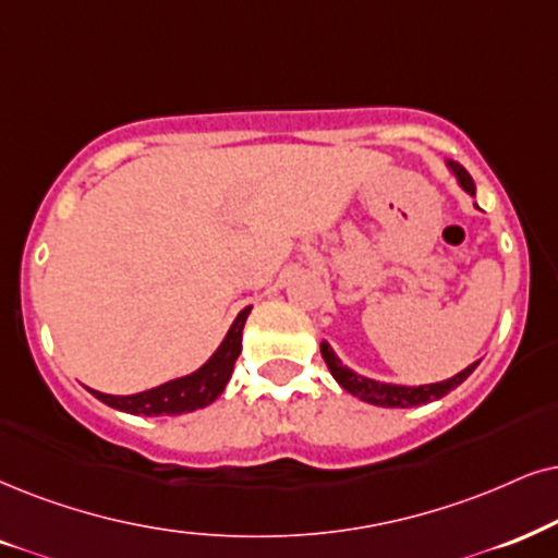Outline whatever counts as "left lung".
I'll use <instances>...</instances> for the list:
<instances>
[{"instance_id": "obj_1", "label": "left lung", "mask_w": 558, "mask_h": 558, "mask_svg": "<svg viewBox=\"0 0 558 558\" xmlns=\"http://www.w3.org/2000/svg\"><path fill=\"white\" fill-rule=\"evenodd\" d=\"M448 167H450V172L458 178V185L466 190L469 195H476L474 180H471V174L466 172V169H463L461 165H456V161H448ZM322 357H324V363H327V368L331 376H335L337 384H340L344 391H350L352 397H357L361 401H368V404H376V407H397V409L420 407V404H429V401H435V399H442L450 389L461 386L478 365V361L471 363L466 371L456 373L453 378L440 380V384L399 386V384H380V380L365 378V376H361V373L350 371L348 365H342V361L335 355V350H331L327 342H322Z\"/></svg>"}]
</instances>
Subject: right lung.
I'll return each mask as SVG.
<instances>
[{
  "instance_id": "add662e5",
  "label": "right lung",
  "mask_w": 558,
  "mask_h": 558,
  "mask_svg": "<svg viewBox=\"0 0 558 558\" xmlns=\"http://www.w3.org/2000/svg\"><path fill=\"white\" fill-rule=\"evenodd\" d=\"M250 312L252 306H246L236 316L231 329L227 331V337H223V342L210 355V361L201 365L195 373H190V376L167 380V384L157 386V389L131 393V397H112V393H102L95 389H89V393L112 409H121V412L129 414H144V417H159V414L172 417V414L195 412V409L214 404L221 397V391L227 389L231 371H234L239 352H242V329Z\"/></svg>"
}]
</instances>
